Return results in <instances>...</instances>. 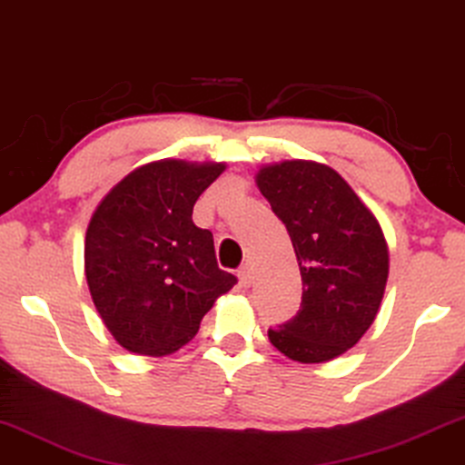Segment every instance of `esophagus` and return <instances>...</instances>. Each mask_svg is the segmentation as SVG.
I'll return each mask as SVG.
<instances>
[{"label":"esophagus","mask_w":465,"mask_h":465,"mask_svg":"<svg viewBox=\"0 0 465 465\" xmlns=\"http://www.w3.org/2000/svg\"><path fill=\"white\" fill-rule=\"evenodd\" d=\"M239 279H241V285H243V287L252 285V281H253V268H252V264H243V266L239 268Z\"/></svg>","instance_id":"esophagus-1"}]
</instances>
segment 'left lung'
Wrapping results in <instances>:
<instances>
[{"label": "left lung", "instance_id": "1", "mask_svg": "<svg viewBox=\"0 0 465 465\" xmlns=\"http://www.w3.org/2000/svg\"><path fill=\"white\" fill-rule=\"evenodd\" d=\"M255 183L285 224L302 274L298 314L268 329V340L292 361H331L380 311L388 281L380 222L338 172L314 161L266 165Z\"/></svg>", "mask_w": 465, "mask_h": 465}]
</instances>
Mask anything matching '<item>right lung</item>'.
I'll use <instances>...</instances> for the list:
<instances>
[{
  "mask_svg": "<svg viewBox=\"0 0 465 465\" xmlns=\"http://www.w3.org/2000/svg\"><path fill=\"white\" fill-rule=\"evenodd\" d=\"M224 163L161 159L111 188L85 232L94 306L130 352L165 356L188 344L237 277L222 271L213 237L194 226L201 193Z\"/></svg>",
  "mask_w": 465,
  "mask_h": 465,
  "instance_id": "1",
  "label": "right lung"
}]
</instances>
